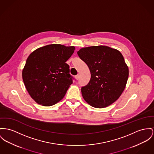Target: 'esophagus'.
Returning <instances> with one entry per match:
<instances>
[{
  "mask_svg": "<svg viewBox=\"0 0 154 154\" xmlns=\"http://www.w3.org/2000/svg\"><path fill=\"white\" fill-rule=\"evenodd\" d=\"M75 79H76V80H78V79H79V75H76V76H75Z\"/></svg>",
  "mask_w": 154,
  "mask_h": 154,
  "instance_id": "obj_1",
  "label": "esophagus"
}]
</instances>
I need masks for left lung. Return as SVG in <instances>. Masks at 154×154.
Masks as SVG:
<instances>
[{"label":"left lung","mask_w":154,"mask_h":154,"mask_svg":"<svg viewBox=\"0 0 154 154\" xmlns=\"http://www.w3.org/2000/svg\"><path fill=\"white\" fill-rule=\"evenodd\" d=\"M77 53L91 74L90 82L81 89L84 100L96 108L116 102L123 92L129 75L122 53L105 45L82 48Z\"/></svg>","instance_id":"obj_1"}]
</instances>
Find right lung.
<instances>
[{
    "mask_svg": "<svg viewBox=\"0 0 154 154\" xmlns=\"http://www.w3.org/2000/svg\"><path fill=\"white\" fill-rule=\"evenodd\" d=\"M75 49L74 46L53 44L36 49L28 57L22 78L37 103L51 106L63 98L72 83L69 66L65 62Z\"/></svg>",
    "mask_w": 154,
    "mask_h": 154,
    "instance_id": "add662e5",
    "label": "right lung"
}]
</instances>
